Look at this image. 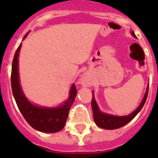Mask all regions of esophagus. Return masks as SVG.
<instances>
[{
    "instance_id": "1",
    "label": "esophagus",
    "mask_w": 158,
    "mask_h": 158,
    "mask_svg": "<svg viewBox=\"0 0 158 158\" xmlns=\"http://www.w3.org/2000/svg\"><path fill=\"white\" fill-rule=\"evenodd\" d=\"M81 81H82V84H84V86H88V85L89 84V76H88L86 74H84V75H83V77H82Z\"/></svg>"
}]
</instances>
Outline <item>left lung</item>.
Returning <instances> with one entry per match:
<instances>
[{"instance_id": "left-lung-1", "label": "left lung", "mask_w": 158, "mask_h": 158, "mask_svg": "<svg viewBox=\"0 0 158 158\" xmlns=\"http://www.w3.org/2000/svg\"><path fill=\"white\" fill-rule=\"evenodd\" d=\"M131 33L135 38H136V36H135V33L133 31L131 32ZM148 93V88L147 91L145 93L143 101L141 102V103L138 106L137 109L134 110L131 114L125 115V116H117V115H109V114L102 112L101 110H99L98 106L97 104L96 101L94 99V94H93L92 109H93V112H94V121H95L98 126H99L100 128H102V129H106V130H115V129L122 127V126H124V125L130 122V120H132L136 116L138 113L141 110V109L144 105L145 102H146V99H147Z\"/></svg>"}]
</instances>
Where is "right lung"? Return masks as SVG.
<instances>
[{"instance_id":"obj_1","label":"right lung","mask_w":158,"mask_h":158,"mask_svg":"<svg viewBox=\"0 0 158 158\" xmlns=\"http://www.w3.org/2000/svg\"><path fill=\"white\" fill-rule=\"evenodd\" d=\"M26 33L23 38H26ZM21 44L15 52L11 69V88L14 98L26 121L35 130L44 133H56L64 128L69 109L74 102L77 90L74 84H72L69 98L58 107H43L31 103L24 96L19 78V54Z\"/></svg>"}]
</instances>
